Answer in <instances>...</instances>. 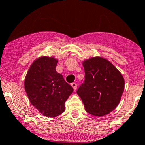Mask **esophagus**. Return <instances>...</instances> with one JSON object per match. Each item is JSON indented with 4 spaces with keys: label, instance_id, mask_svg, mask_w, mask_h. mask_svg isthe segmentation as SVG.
Returning a JSON list of instances; mask_svg holds the SVG:
<instances>
[{
    "label": "esophagus",
    "instance_id": "obj_1",
    "mask_svg": "<svg viewBox=\"0 0 145 145\" xmlns=\"http://www.w3.org/2000/svg\"><path fill=\"white\" fill-rule=\"evenodd\" d=\"M71 86H72L74 90L76 91V88H77V84H76V83H71Z\"/></svg>",
    "mask_w": 145,
    "mask_h": 145
}]
</instances>
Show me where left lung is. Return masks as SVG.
<instances>
[{"label": "left lung", "mask_w": 145, "mask_h": 145, "mask_svg": "<svg viewBox=\"0 0 145 145\" xmlns=\"http://www.w3.org/2000/svg\"><path fill=\"white\" fill-rule=\"evenodd\" d=\"M85 83L77 90L88 113L101 117L114 110L124 90L122 74L107 59L92 57L83 61Z\"/></svg>", "instance_id": "8db88e82"}]
</instances>
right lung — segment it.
<instances>
[{"mask_svg":"<svg viewBox=\"0 0 145 145\" xmlns=\"http://www.w3.org/2000/svg\"><path fill=\"white\" fill-rule=\"evenodd\" d=\"M58 60L54 57L41 56L32 63L24 88L29 101L44 116L54 117L63 113L65 101L74 89L56 71Z\"/></svg>","mask_w":145,"mask_h":145,"instance_id":"obj_1","label":"right lung"}]
</instances>
